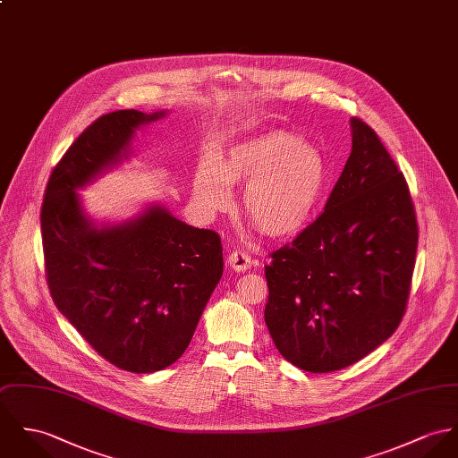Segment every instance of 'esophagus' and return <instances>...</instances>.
Listing matches in <instances>:
<instances>
[{
  "label": "esophagus",
  "mask_w": 458,
  "mask_h": 458,
  "mask_svg": "<svg viewBox=\"0 0 458 458\" xmlns=\"http://www.w3.org/2000/svg\"><path fill=\"white\" fill-rule=\"evenodd\" d=\"M227 266L238 273L242 271H247L251 267V259H250L249 253L243 251V250H234L227 255Z\"/></svg>",
  "instance_id": "obj_1"
}]
</instances>
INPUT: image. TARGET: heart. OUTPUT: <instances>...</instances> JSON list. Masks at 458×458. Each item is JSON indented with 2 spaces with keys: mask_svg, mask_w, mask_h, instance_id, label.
Returning <instances> with one entry per match:
<instances>
[{
  "mask_svg": "<svg viewBox=\"0 0 458 458\" xmlns=\"http://www.w3.org/2000/svg\"><path fill=\"white\" fill-rule=\"evenodd\" d=\"M324 154L287 131H267L229 147L218 163L205 157L194 174V198L207 211L229 207V185H247L242 213L260 234L292 238L304 229L327 183Z\"/></svg>",
  "mask_w": 458,
  "mask_h": 458,
  "instance_id": "heart-1",
  "label": "heart"
}]
</instances>
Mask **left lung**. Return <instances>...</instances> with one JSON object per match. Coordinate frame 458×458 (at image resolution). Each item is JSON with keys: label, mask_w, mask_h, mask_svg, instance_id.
<instances>
[{"label": "left lung", "mask_w": 458, "mask_h": 458, "mask_svg": "<svg viewBox=\"0 0 458 458\" xmlns=\"http://www.w3.org/2000/svg\"><path fill=\"white\" fill-rule=\"evenodd\" d=\"M352 154L324 211L266 266L264 320L295 368L331 373L355 364L399 327L418 247L404 174L360 119Z\"/></svg>", "instance_id": "left-lung-1"}]
</instances>
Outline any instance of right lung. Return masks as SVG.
<instances>
[{"label":"right lung","mask_w":458,"mask_h":458,"mask_svg":"<svg viewBox=\"0 0 458 458\" xmlns=\"http://www.w3.org/2000/svg\"><path fill=\"white\" fill-rule=\"evenodd\" d=\"M165 115L117 110L94 121L54 167L40 215L57 310L103 359L138 375L165 369L187 350L222 278L220 238L161 205L98 227L77 189L117 166L136 131Z\"/></svg>","instance_id":"add662e5"}]
</instances>
